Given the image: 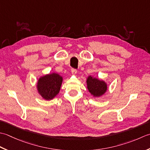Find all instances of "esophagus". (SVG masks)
<instances>
[{
	"instance_id": "34e87169",
	"label": "esophagus",
	"mask_w": 150,
	"mask_h": 150,
	"mask_svg": "<svg viewBox=\"0 0 150 150\" xmlns=\"http://www.w3.org/2000/svg\"><path fill=\"white\" fill-rule=\"evenodd\" d=\"M71 72H72V74L73 75H76V73H77V70L74 69H71Z\"/></svg>"
}]
</instances>
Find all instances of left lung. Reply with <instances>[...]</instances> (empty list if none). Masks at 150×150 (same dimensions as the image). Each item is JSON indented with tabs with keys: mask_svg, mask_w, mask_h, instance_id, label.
<instances>
[{
	"mask_svg": "<svg viewBox=\"0 0 150 150\" xmlns=\"http://www.w3.org/2000/svg\"><path fill=\"white\" fill-rule=\"evenodd\" d=\"M87 88L94 97H100L104 94L108 90V85L104 81L89 76L87 78Z\"/></svg>",
	"mask_w": 150,
	"mask_h": 150,
	"instance_id": "obj_1",
	"label": "left lung"
}]
</instances>
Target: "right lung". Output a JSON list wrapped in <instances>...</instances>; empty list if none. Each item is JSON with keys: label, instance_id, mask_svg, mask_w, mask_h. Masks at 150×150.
Masks as SVG:
<instances>
[{"label": "right lung", "instance_id": "1", "mask_svg": "<svg viewBox=\"0 0 150 150\" xmlns=\"http://www.w3.org/2000/svg\"><path fill=\"white\" fill-rule=\"evenodd\" d=\"M63 78L57 73L46 74L39 78L37 84L39 94L46 100L53 99L59 93Z\"/></svg>", "mask_w": 150, "mask_h": 150}]
</instances>
